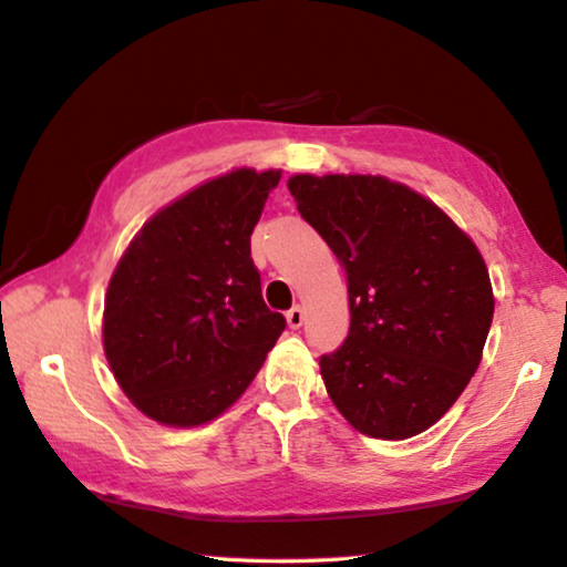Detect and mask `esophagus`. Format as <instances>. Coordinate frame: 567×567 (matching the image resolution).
<instances>
[{
    "mask_svg": "<svg viewBox=\"0 0 567 567\" xmlns=\"http://www.w3.org/2000/svg\"><path fill=\"white\" fill-rule=\"evenodd\" d=\"M303 319H306V313H303L301 306H293V309H291L289 313H286V321H289L291 329H301Z\"/></svg>",
    "mask_w": 567,
    "mask_h": 567,
    "instance_id": "obj_1",
    "label": "esophagus"
}]
</instances>
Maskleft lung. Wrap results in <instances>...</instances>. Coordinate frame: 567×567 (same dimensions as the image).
<instances>
[{"instance_id":"8db88e82","label":"left lung","mask_w":567,"mask_h":567,"mask_svg":"<svg viewBox=\"0 0 567 567\" xmlns=\"http://www.w3.org/2000/svg\"><path fill=\"white\" fill-rule=\"evenodd\" d=\"M349 281L351 326L321 375L371 439L403 441L458 401L483 355L493 289L478 248L439 206L383 176L289 178Z\"/></svg>"}]
</instances>
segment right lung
Segmentation results:
<instances>
[{
  "label": "right lung",
  "instance_id": "add662e5",
  "mask_svg": "<svg viewBox=\"0 0 567 567\" xmlns=\"http://www.w3.org/2000/svg\"><path fill=\"white\" fill-rule=\"evenodd\" d=\"M278 178L238 168L194 188L152 216L118 261L104 301V351L148 419H216L284 333L251 258L254 226Z\"/></svg>",
  "mask_w": 567,
  "mask_h": 567
}]
</instances>
